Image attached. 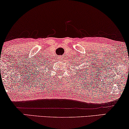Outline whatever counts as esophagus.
<instances>
[{
	"label": "esophagus",
	"mask_w": 129,
	"mask_h": 129,
	"mask_svg": "<svg viewBox=\"0 0 129 129\" xmlns=\"http://www.w3.org/2000/svg\"><path fill=\"white\" fill-rule=\"evenodd\" d=\"M61 58H62V57H58V58H59V59H61Z\"/></svg>",
	"instance_id": "esophagus-1"
}]
</instances>
